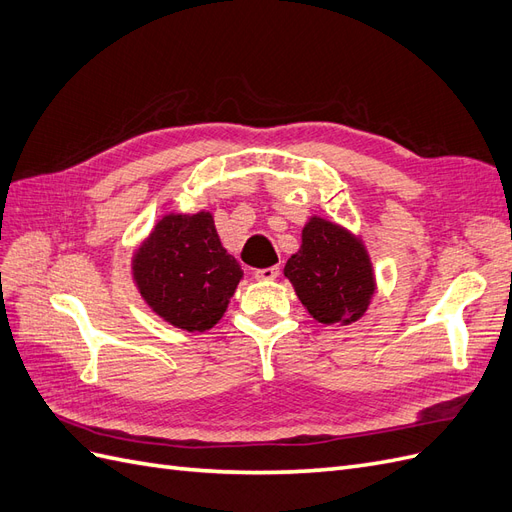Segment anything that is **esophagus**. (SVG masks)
<instances>
[{
    "instance_id": "34e87169",
    "label": "esophagus",
    "mask_w": 512,
    "mask_h": 512,
    "mask_svg": "<svg viewBox=\"0 0 512 512\" xmlns=\"http://www.w3.org/2000/svg\"><path fill=\"white\" fill-rule=\"evenodd\" d=\"M280 275V267H267V269H258L256 273H254V277L258 282H271V280H275V277Z\"/></svg>"
}]
</instances>
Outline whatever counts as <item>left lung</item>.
I'll use <instances>...</instances> for the list:
<instances>
[{
    "label": "left lung",
    "mask_w": 512,
    "mask_h": 512,
    "mask_svg": "<svg viewBox=\"0 0 512 512\" xmlns=\"http://www.w3.org/2000/svg\"><path fill=\"white\" fill-rule=\"evenodd\" d=\"M284 275L307 314L322 324H352L376 294V273L361 235L312 215Z\"/></svg>",
    "instance_id": "8db88e82"
}]
</instances>
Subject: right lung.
Listing matches in <instances>:
<instances>
[{
	"instance_id": "obj_1",
	"label": "right lung",
	"mask_w": 512,
	"mask_h": 512,
	"mask_svg": "<svg viewBox=\"0 0 512 512\" xmlns=\"http://www.w3.org/2000/svg\"><path fill=\"white\" fill-rule=\"evenodd\" d=\"M132 282L143 301L183 331H209L218 324L243 280L215 230L213 213H164L130 260Z\"/></svg>"
}]
</instances>
